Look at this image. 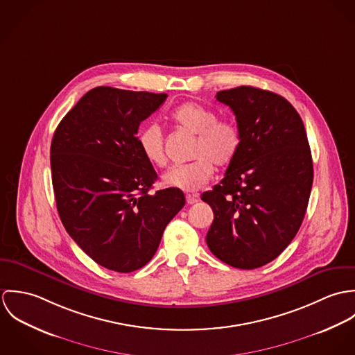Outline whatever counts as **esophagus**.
Segmentation results:
<instances>
[{"instance_id": "esophagus-1", "label": "esophagus", "mask_w": 355, "mask_h": 355, "mask_svg": "<svg viewBox=\"0 0 355 355\" xmlns=\"http://www.w3.org/2000/svg\"><path fill=\"white\" fill-rule=\"evenodd\" d=\"M198 200H200L198 196H194V194H193V196H191V194H187V196H186V201H187L189 205H194V203L198 202Z\"/></svg>"}]
</instances>
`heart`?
<instances>
[{
    "label": "heart",
    "instance_id": "1",
    "mask_svg": "<svg viewBox=\"0 0 355 355\" xmlns=\"http://www.w3.org/2000/svg\"><path fill=\"white\" fill-rule=\"evenodd\" d=\"M173 124L193 135L196 141L191 158L186 165H175L162 175V183L182 191H197L211 178L216 164L230 166L242 148V131L234 121L218 120V114L198 102H184L171 113ZM138 145L144 157L157 166L166 164L164 135L157 124L144 127L138 134Z\"/></svg>",
    "mask_w": 355,
    "mask_h": 355
}]
</instances>
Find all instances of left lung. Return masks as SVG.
Instances as JSON below:
<instances>
[{
    "instance_id": "8db88e82",
    "label": "left lung",
    "mask_w": 355,
    "mask_h": 355,
    "mask_svg": "<svg viewBox=\"0 0 355 355\" xmlns=\"http://www.w3.org/2000/svg\"><path fill=\"white\" fill-rule=\"evenodd\" d=\"M242 131V148L224 179L203 193L213 209L206 235L223 262L255 269L291 243L304 221L313 161L304 121L279 94L252 86L218 92Z\"/></svg>"
}]
</instances>
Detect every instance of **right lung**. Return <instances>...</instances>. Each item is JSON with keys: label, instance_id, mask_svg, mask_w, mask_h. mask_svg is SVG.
I'll list each match as a JSON object with an SVG mask.
<instances>
[{"label": "right lung", "instance_id": "right-lung-1", "mask_svg": "<svg viewBox=\"0 0 355 355\" xmlns=\"http://www.w3.org/2000/svg\"><path fill=\"white\" fill-rule=\"evenodd\" d=\"M166 97L96 87L64 116L51 139V182L62 225L92 259L114 272L145 266L186 203L178 189L149 193L157 173L138 145L139 124Z\"/></svg>", "mask_w": 355, "mask_h": 355}]
</instances>
